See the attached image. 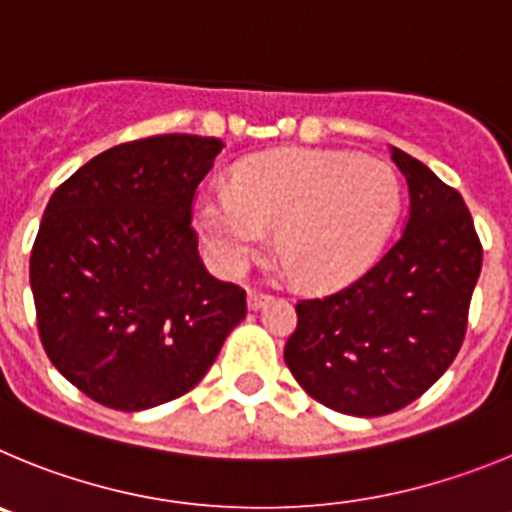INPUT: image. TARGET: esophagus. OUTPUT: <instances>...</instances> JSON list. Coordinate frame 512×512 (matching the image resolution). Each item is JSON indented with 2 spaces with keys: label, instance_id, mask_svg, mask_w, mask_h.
Instances as JSON below:
<instances>
[{
  "label": "esophagus",
  "instance_id": "34e87169",
  "mask_svg": "<svg viewBox=\"0 0 512 512\" xmlns=\"http://www.w3.org/2000/svg\"><path fill=\"white\" fill-rule=\"evenodd\" d=\"M267 301H270V296H267V293H262V290H247V306H250L252 311H257L260 306H265Z\"/></svg>",
  "mask_w": 512,
  "mask_h": 512
}]
</instances>
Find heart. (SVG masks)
Returning a JSON list of instances; mask_svg holds the SVG:
<instances>
[{
    "label": "heart",
    "instance_id": "obj_1",
    "mask_svg": "<svg viewBox=\"0 0 512 512\" xmlns=\"http://www.w3.org/2000/svg\"><path fill=\"white\" fill-rule=\"evenodd\" d=\"M400 209L385 163L334 150H283L245 160L227 196L199 206V224L227 273H239L275 229V255L313 288L344 283L380 255Z\"/></svg>",
    "mask_w": 512,
    "mask_h": 512
}]
</instances>
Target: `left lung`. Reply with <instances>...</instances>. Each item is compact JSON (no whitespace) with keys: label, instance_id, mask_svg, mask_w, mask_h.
Segmentation results:
<instances>
[{"label":"left lung","instance_id":"1","mask_svg":"<svg viewBox=\"0 0 512 512\" xmlns=\"http://www.w3.org/2000/svg\"><path fill=\"white\" fill-rule=\"evenodd\" d=\"M411 193L405 229L329 296L296 303L285 365L313 400L385 416L421 398L457 357L482 270V242L457 188L393 147Z\"/></svg>","mask_w":512,"mask_h":512}]
</instances>
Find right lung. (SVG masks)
Listing matches in <instances>:
<instances>
[{
    "instance_id": "add662e5",
    "label": "right lung",
    "mask_w": 512,
    "mask_h": 512,
    "mask_svg": "<svg viewBox=\"0 0 512 512\" xmlns=\"http://www.w3.org/2000/svg\"><path fill=\"white\" fill-rule=\"evenodd\" d=\"M222 140L155 135L96 155L55 188L30 252L45 354L114 411L176 400L247 316L245 290L206 273L191 227Z\"/></svg>"
}]
</instances>
